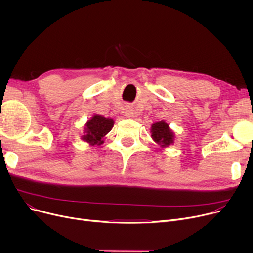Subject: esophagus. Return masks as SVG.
Listing matches in <instances>:
<instances>
[{"instance_id": "esophagus-1", "label": "esophagus", "mask_w": 253, "mask_h": 253, "mask_svg": "<svg viewBox=\"0 0 253 253\" xmlns=\"http://www.w3.org/2000/svg\"><path fill=\"white\" fill-rule=\"evenodd\" d=\"M126 114H127V115H130V114H131V111H130V110H126Z\"/></svg>"}]
</instances>
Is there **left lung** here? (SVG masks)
Instances as JSON below:
<instances>
[{
	"mask_svg": "<svg viewBox=\"0 0 253 253\" xmlns=\"http://www.w3.org/2000/svg\"><path fill=\"white\" fill-rule=\"evenodd\" d=\"M152 137L153 139L161 144L162 147H167L170 143H173V133L169 129V126L164 121L154 123L152 125Z\"/></svg>",
	"mask_w": 253,
	"mask_h": 253,
	"instance_id": "8db88e82",
	"label": "left lung"
}]
</instances>
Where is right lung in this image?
<instances>
[{
  "label": "right lung",
  "instance_id": "right-lung-1",
  "mask_svg": "<svg viewBox=\"0 0 253 253\" xmlns=\"http://www.w3.org/2000/svg\"><path fill=\"white\" fill-rule=\"evenodd\" d=\"M114 121L112 119L104 118L99 115L92 117L86 123V134L83 139L92 145L101 144L103 136H105L112 130Z\"/></svg>",
  "mask_w": 253,
  "mask_h": 253
}]
</instances>
